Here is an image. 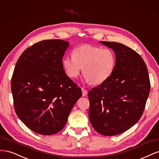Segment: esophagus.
Instances as JSON below:
<instances>
[{
	"label": "esophagus",
	"mask_w": 159,
	"mask_h": 159,
	"mask_svg": "<svg viewBox=\"0 0 159 159\" xmlns=\"http://www.w3.org/2000/svg\"><path fill=\"white\" fill-rule=\"evenodd\" d=\"M81 91H82V95L83 96H86L88 94V91L85 89L84 88H81Z\"/></svg>",
	"instance_id": "1"
}]
</instances>
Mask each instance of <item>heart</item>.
I'll use <instances>...</instances> for the list:
<instances>
[{
	"mask_svg": "<svg viewBox=\"0 0 159 159\" xmlns=\"http://www.w3.org/2000/svg\"><path fill=\"white\" fill-rule=\"evenodd\" d=\"M116 57L112 50L85 44L77 47L73 56L62 60L64 69L70 78L78 77L83 68L85 80L96 85L106 81L114 70Z\"/></svg>",
	"mask_w": 159,
	"mask_h": 159,
	"instance_id": "b5f03b06",
	"label": "heart"
}]
</instances>
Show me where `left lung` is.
Listing matches in <instances>:
<instances>
[{
    "label": "left lung",
    "mask_w": 159,
    "mask_h": 159,
    "mask_svg": "<svg viewBox=\"0 0 159 159\" xmlns=\"http://www.w3.org/2000/svg\"><path fill=\"white\" fill-rule=\"evenodd\" d=\"M99 42L113 50L116 63L109 78L88 92L89 118L96 131L113 136L140 119L151 84L147 66L138 53L121 43Z\"/></svg>",
    "instance_id": "left-lung-1"
}]
</instances>
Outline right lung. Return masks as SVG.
Returning a JSON list of instances; mask_svg holds the SVG:
<instances>
[{
	"mask_svg": "<svg viewBox=\"0 0 159 159\" xmlns=\"http://www.w3.org/2000/svg\"><path fill=\"white\" fill-rule=\"evenodd\" d=\"M69 42L43 40L28 48L14 68V110L34 132L50 135L64 127L81 90L65 73L62 58Z\"/></svg>",
	"mask_w": 159,
	"mask_h": 159,
	"instance_id": "1",
	"label": "right lung"
}]
</instances>
